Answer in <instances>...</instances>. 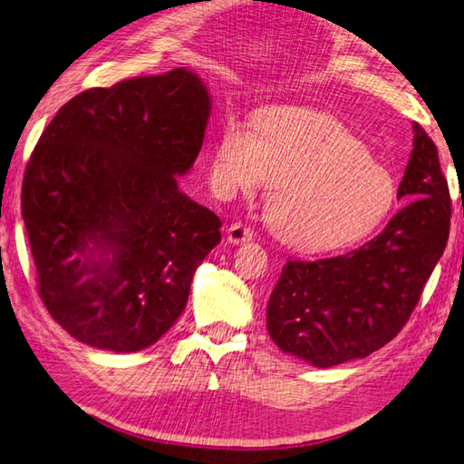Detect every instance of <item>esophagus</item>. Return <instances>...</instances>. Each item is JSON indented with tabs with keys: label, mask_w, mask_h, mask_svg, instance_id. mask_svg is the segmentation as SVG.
I'll list each match as a JSON object with an SVG mask.
<instances>
[{
	"label": "esophagus",
	"mask_w": 464,
	"mask_h": 464,
	"mask_svg": "<svg viewBox=\"0 0 464 464\" xmlns=\"http://www.w3.org/2000/svg\"><path fill=\"white\" fill-rule=\"evenodd\" d=\"M251 239H253V229L246 227V225L241 223V221L233 223L231 227H229V231H227V241L231 245H241V243H246V241H251Z\"/></svg>",
	"instance_id": "1"
}]
</instances>
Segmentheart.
Segmentation results:
<instances>
[{
	"label": "heart",
	"instance_id": "obj_1",
	"mask_svg": "<svg viewBox=\"0 0 464 464\" xmlns=\"http://www.w3.org/2000/svg\"><path fill=\"white\" fill-rule=\"evenodd\" d=\"M211 179L225 196L266 181L268 227L298 251L362 239L393 208L395 183L338 118L283 106L258 116L256 130L229 116L215 146Z\"/></svg>",
	"mask_w": 464,
	"mask_h": 464
}]
</instances>
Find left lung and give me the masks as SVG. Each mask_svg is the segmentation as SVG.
Segmentation results:
<instances>
[{
    "mask_svg": "<svg viewBox=\"0 0 464 464\" xmlns=\"http://www.w3.org/2000/svg\"><path fill=\"white\" fill-rule=\"evenodd\" d=\"M413 132L397 189L409 203L385 229L350 253L283 266L266 306L268 334L283 352L332 368L383 348L411 316L450 225L437 146L419 124Z\"/></svg>",
    "mask_w": 464,
    "mask_h": 464,
    "instance_id": "obj_1",
    "label": "left lung"
}]
</instances>
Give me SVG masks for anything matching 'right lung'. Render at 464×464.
<instances>
[{"mask_svg":"<svg viewBox=\"0 0 464 464\" xmlns=\"http://www.w3.org/2000/svg\"><path fill=\"white\" fill-rule=\"evenodd\" d=\"M211 96L179 67L74 96L29 158L21 215L49 314L86 346L156 343L188 304L221 221L179 191Z\"/></svg>","mask_w":464,"mask_h":464,"instance_id":"add662e5","label":"right lung"}]
</instances>
